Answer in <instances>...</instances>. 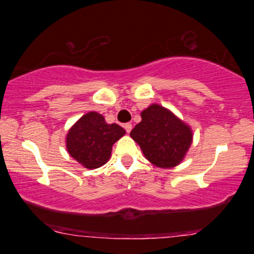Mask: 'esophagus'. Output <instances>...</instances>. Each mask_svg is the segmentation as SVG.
Returning <instances> with one entry per match:
<instances>
[{"label": "esophagus", "mask_w": 254, "mask_h": 254, "mask_svg": "<svg viewBox=\"0 0 254 254\" xmlns=\"http://www.w3.org/2000/svg\"><path fill=\"white\" fill-rule=\"evenodd\" d=\"M124 127H125V129H126L127 133H130L131 128H133V126H131V124H130V123H127V124H125V125H124Z\"/></svg>", "instance_id": "34e87169"}]
</instances>
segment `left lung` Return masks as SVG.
<instances>
[{
    "mask_svg": "<svg viewBox=\"0 0 254 254\" xmlns=\"http://www.w3.org/2000/svg\"><path fill=\"white\" fill-rule=\"evenodd\" d=\"M141 123L130 131L149 162L163 169L177 166L192 143V129L171 111L152 104L142 111Z\"/></svg>",
    "mask_w": 254,
    "mask_h": 254,
    "instance_id": "left-lung-1",
    "label": "left lung"
}]
</instances>
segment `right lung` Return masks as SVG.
Returning <instances> with one entry per match:
<instances>
[{
	"mask_svg": "<svg viewBox=\"0 0 254 254\" xmlns=\"http://www.w3.org/2000/svg\"><path fill=\"white\" fill-rule=\"evenodd\" d=\"M125 134L119 125L106 124L102 114L89 112L69 129L65 147L79 164L92 170L109 161L112 145Z\"/></svg>",
	"mask_w": 254,
	"mask_h": 254,
	"instance_id": "1",
	"label": "right lung"
}]
</instances>
